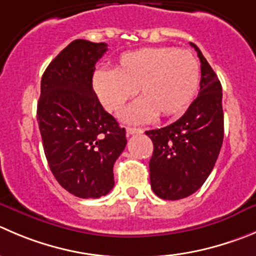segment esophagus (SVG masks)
Instances as JSON below:
<instances>
[{"label":"esophagus","mask_w":256,"mask_h":256,"mask_svg":"<svg viewBox=\"0 0 256 256\" xmlns=\"http://www.w3.org/2000/svg\"><path fill=\"white\" fill-rule=\"evenodd\" d=\"M143 130L140 128H132V126H128L126 128V136H133V134H138V133H142Z\"/></svg>","instance_id":"1"}]
</instances>
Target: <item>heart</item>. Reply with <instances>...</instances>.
Returning a JSON list of instances; mask_svg holds the SVG:
<instances>
[{
    "label": "heart",
    "instance_id": "b5f03b06",
    "mask_svg": "<svg viewBox=\"0 0 256 256\" xmlns=\"http://www.w3.org/2000/svg\"><path fill=\"white\" fill-rule=\"evenodd\" d=\"M200 82V64L194 54L171 46L143 48L120 55L113 72H94L93 89L102 106L112 113L122 110L140 92L142 99L124 112L130 123L174 116L186 109Z\"/></svg>",
    "mask_w": 256,
    "mask_h": 256
}]
</instances>
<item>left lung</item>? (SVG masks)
I'll list each match as a JSON object with an SVG mask.
<instances>
[{"instance_id":"left-lung-1","label":"left lung","mask_w":256,"mask_h":256,"mask_svg":"<svg viewBox=\"0 0 256 256\" xmlns=\"http://www.w3.org/2000/svg\"><path fill=\"white\" fill-rule=\"evenodd\" d=\"M201 62L200 93L174 123L147 130L153 142L150 187L163 200L196 192L210 176L224 140L222 88L218 75L194 44Z\"/></svg>"}]
</instances>
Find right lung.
Here are the masks:
<instances>
[{"label": "right lung", "mask_w": 256, "mask_h": 256, "mask_svg": "<svg viewBox=\"0 0 256 256\" xmlns=\"http://www.w3.org/2000/svg\"><path fill=\"white\" fill-rule=\"evenodd\" d=\"M104 42L74 40L41 78L38 120L44 152L56 181L80 198H99L114 187L113 167L126 144V130L93 90Z\"/></svg>", "instance_id": "right-lung-1"}]
</instances>
